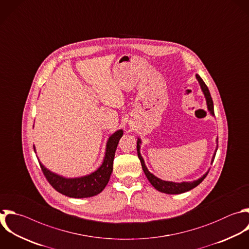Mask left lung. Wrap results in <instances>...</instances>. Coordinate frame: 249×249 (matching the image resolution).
<instances>
[{
	"label": "left lung",
	"mask_w": 249,
	"mask_h": 249,
	"mask_svg": "<svg viewBox=\"0 0 249 249\" xmlns=\"http://www.w3.org/2000/svg\"><path fill=\"white\" fill-rule=\"evenodd\" d=\"M196 78L200 86V89H201V91L202 93L204 94V97H205V100H206V105H207V109L209 111V113L214 116V107H213V101H212V98H211V95H210V92L208 90V88L206 87V85L204 84V82L202 81V79L198 76V75H196ZM216 142L218 143V139H216ZM140 147H141V139L138 138L137 139V155H138V158L141 161V165H142V168H143V171L146 175V177L148 178V180L150 181V183L152 184V186L161 192V193H164V194H169V195H176V194H182V193H185V192H188L192 189H194L195 187H196L198 184H200L202 182V180L206 177L209 169L207 170V172H205V174H203L200 178H198L197 180H195V181H191V182H181V183H176V182H172V181H164V180H161L160 178H158L157 176H155L153 173H151L146 164H145V161L140 154ZM217 149H218V144L216 146V149L214 151V154L212 156V159H211V163L213 162L214 159H215V155H216V152H217Z\"/></svg>",
	"instance_id": "1"
}]
</instances>
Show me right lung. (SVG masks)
Wrapping results in <instances>:
<instances>
[{
    "mask_svg": "<svg viewBox=\"0 0 249 249\" xmlns=\"http://www.w3.org/2000/svg\"><path fill=\"white\" fill-rule=\"evenodd\" d=\"M123 134V129H119L109 137L106 144L103 162L95 171L91 172L90 174L76 178H66L51 171L40 161V160H38L40 166L50 184L60 194L75 198L90 197L96 196L104 190L109 182L111 173L113 171L115 153ZM33 147L36 153L35 146Z\"/></svg>",
    "mask_w": 249,
    "mask_h": 249,
    "instance_id": "add662e5",
    "label": "right lung"
}]
</instances>
